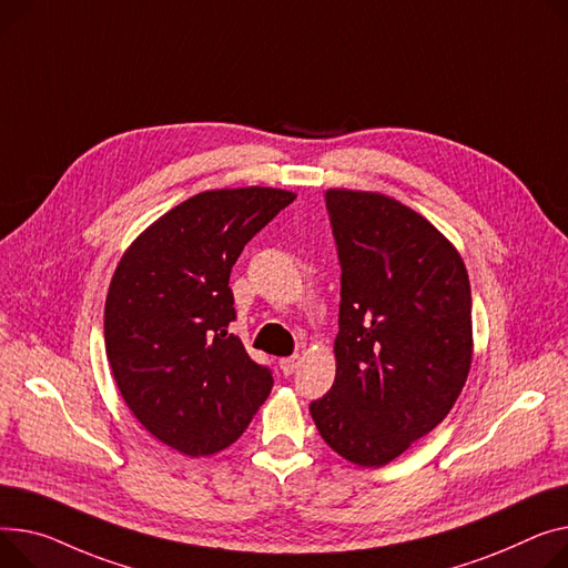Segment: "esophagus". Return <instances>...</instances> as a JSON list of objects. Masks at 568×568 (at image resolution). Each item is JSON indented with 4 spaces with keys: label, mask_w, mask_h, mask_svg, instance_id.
Returning <instances> with one entry per match:
<instances>
[{
    "label": "esophagus",
    "mask_w": 568,
    "mask_h": 568,
    "mask_svg": "<svg viewBox=\"0 0 568 568\" xmlns=\"http://www.w3.org/2000/svg\"><path fill=\"white\" fill-rule=\"evenodd\" d=\"M278 365H281V372H283L285 376H290V374L298 367V356H285V358L278 361Z\"/></svg>",
    "instance_id": "1"
}]
</instances>
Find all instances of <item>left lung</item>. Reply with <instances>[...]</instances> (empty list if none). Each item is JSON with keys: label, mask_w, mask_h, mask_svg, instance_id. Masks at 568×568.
Segmentation results:
<instances>
[{"label": "left lung", "mask_w": 568, "mask_h": 568, "mask_svg": "<svg viewBox=\"0 0 568 568\" xmlns=\"http://www.w3.org/2000/svg\"><path fill=\"white\" fill-rule=\"evenodd\" d=\"M324 199L343 270L337 369L311 415L339 457L379 468L440 425L466 384L470 281L457 248L399 201Z\"/></svg>", "instance_id": "left-lung-1"}]
</instances>
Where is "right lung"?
<instances>
[{"instance_id":"add662e5","label":"right lung","mask_w":568,"mask_h":568,"mask_svg":"<svg viewBox=\"0 0 568 568\" xmlns=\"http://www.w3.org/2000/svg\"><path fill=\"white\" fill-rule=\"evenodd\" d=\"M296 196L216 189L175 205L121 257L104 304V347L134 418L189 457L235 443L270 397L272 369L229 326L231 270Z\"/></svg>"}]
</instances>
